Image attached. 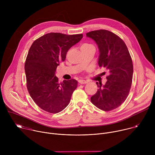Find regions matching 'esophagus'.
Returning a JSON list of instances; mask_svg holds the SVG:
<instances>
[{
  "mask_svg": "<svg viewBox=\"0 0 155 155\" xmlns=\"http://www.w3.org/2000/svg\"><path fill=\"white\" fill-rule=\"evenodd\" d=\"M78 82H79V83H80V84H85V83H87V81H86V80H78Z\"/></svg>",
  "mask_w": 155,
  "mask_h": 155,
  "instance_id": "34e87169",
  "label": "esophagus"
}]
</instances>
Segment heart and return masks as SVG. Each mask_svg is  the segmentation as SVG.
Here are the masks:
<instances>
[{
  "instance_id": "obj_1",
  "label": "heart",
  "mask_w": 155,
  "mask_h": 155,
  "mask_svg": "<svg viewBox=\"0 0 155 155\" xmlns=\"http://www.w3.org/2000/svg\"><path fill=\"white\" fill-rule=\"evenodd\" d=\"M90 46H91V45H90V44H87V43H84L81 46V47H90Z\"/></svg>"
}]
</instances>
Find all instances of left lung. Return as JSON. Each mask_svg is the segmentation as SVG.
<instances>
[{
  "label": "left lung",
  "mask_w": 155,
  "mask_h": 155,
  "mask_svg": "<svg viewBox=\"0 0 155 155\" xmlns=\"http://www.w3.org/2000/svg\"><path fill=\"white\" fill-rule=\"evenodd\" d=\"M98 46V64L109 72L103 86L96 82L99 89L91 97V102L104 111L120 107L126 99L132 84L133 64L124 41L114 33L101 29L86 34Z\"/></svg>",
  "instance_id": "1"
}]
</instances>
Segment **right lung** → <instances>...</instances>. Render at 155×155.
Wrapping results in <instances>:
<instances>
[{"mask_svg": "<svg viewBox=\"0 0 155 155\" xmlns=\"http://www.w3.org/2000/svg\"><path fill=\"white\" fill-rule=\"evenodd\" d=\"M82 37V34L51 32L32 44L25 65L27 88L35 103L46 112L59 113L71 101L77 81L72 79L59 83L55 72L59 62L65 61L68 50Z\"/></svg>", "mask_w": 155, "mask_h": 155, "instance_id": "obj_1", "label": "right lung"}]
</instances>
